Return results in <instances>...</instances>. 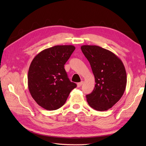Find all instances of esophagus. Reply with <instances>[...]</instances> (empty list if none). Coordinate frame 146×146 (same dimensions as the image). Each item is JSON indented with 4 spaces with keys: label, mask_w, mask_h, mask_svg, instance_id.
Listing matches in <instances>:
<instances>
[{
    "label": "esophagus",
    "mask_w": 146,
    "mask_h": 146,
    "mask_svg": "<svg viewBox=\"0 0 146 146\" xmlns=\"http://www.w3.org/2000/svg\"><path fill=\"white\" fill-rule=\"evenodd\" d=\"M83 83H84V81H81L80 82L78 83V84H77V86H78V88H80V86L83 84Z\"/></svg>",
    "instance_id": "1"
}]
</instances>
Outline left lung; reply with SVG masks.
Wrapping results in <instances>:
<instances>
[{
  "mask_svg": "<svg viewBox=\"0 0 146 146\" xmlns=\"http://www.w3.org/2000/svg\"><path fill=\"white\" fill-rule=\"evenodd\" d=\"M90 62L95 79L92 93L86 95L88 104L102 111L111 108L121 97L127 84L126 71L122 60L111 51L98 46H81Z\"/></svg>",
  "mask_w": 146,
  "mask_h": 146,
  "instance_id": "1",
  "label": "left lung"
}]
</instances>
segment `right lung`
Segmentation results:
<instances>
[{
	"instance_id": "right-lung-1",
	"label": "right lung",
	"mask_w": 146,
	"mask_h": 146,
	"mask_svg": "<svg viewBox=\"0 0 146 146\" xmlns=\"http://www.w3.org/2000/svg\"><path fill=\"white\" fill-rule=\"evenodd\" d=\"M75 49L72 45L44 49L33 59L28 75V89L35 101L47 110L61 108L76 84L71 82L64 64Z\"/></svg>"
}]
</instances>
